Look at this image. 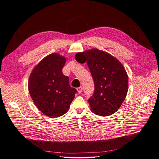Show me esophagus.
<instances>
[{
  "instance_id": "esophagus-1",
  "label": "esophagus",
  "mask_w": 159,
  "mask_h": 159,
  "mask_svg": "<svg viewBox=\"0 0 159 159\" xmlns=\"http://www.w3.org/2000/svg\"><path fill=\"white\" fill-rule=\"evenodd\" d=\"M76 89H77V91L79 94H80L82 93V90H83V88H82V86L79 87V88H77Z\"/></svg>"
}]
</instances>
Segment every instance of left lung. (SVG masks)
Masks as SVG:
<instances>
[{
  "label": "left lung",
  "mask_w": 159,
  "mask_h": 159,
  "mask_svg": "<svg viewBox=\"0 0 159 159\" xmlns=\"http://www.w3.org/2000/svg\"><path fill=\"white\" fill-rule=\"evenodd\" d=\"M79 63L86 61L94 83V92L89 99L94 114L108 116L116 112L128 90V76L124 66L115 57L104 51L91 49L77 53Z\"/></svg>",
  "instance_id": "obj_1"
}]
</instances>
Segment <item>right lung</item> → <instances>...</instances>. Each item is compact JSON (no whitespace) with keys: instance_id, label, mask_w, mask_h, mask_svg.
<instances>
[{"instance_id":"obj_1","label":"right lung","mask_w":159,"mask_h":159,"mask_svg":"<svg viewBox=\"0 0 159 159\" xmlns=\"http://www.w3.org/2000/svg\"><path fill=\"white\" fill-rule=\"evenodd\" d=\"M66 58L58 53L46 56L32 70L29 77L30 96L38 110L49 117H57L68 111L76 90L62 73Z\"/></svg>"}]
</instances>
